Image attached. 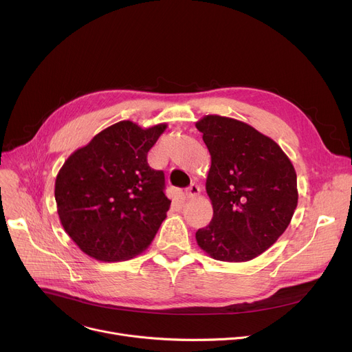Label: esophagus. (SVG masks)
Wrapping results in <instances>:
<instances>
[{
  "mask_svg": "<svg viewBox=\"0 0 352 352\" xmlns=\"http://www.w3.org/2000/svg\"><path fill=\"white\" fill-rule=\"evenodd\" d=\"M199 193H200V186H199V185H196V184H192V185H190V186H188V188H186V190H185V196H186L188 199L196 197Z\"/></svg>",
  "mask_w": 352,
  "mask_h": 352,
  "instance_id": "obj_1",
  "label": "esophagus"
}]
</instances>
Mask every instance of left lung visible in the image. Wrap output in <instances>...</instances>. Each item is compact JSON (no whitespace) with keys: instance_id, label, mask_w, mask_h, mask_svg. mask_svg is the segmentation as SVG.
Returning a JSON list of instances; mask_svg holds the SVG:
<instances>
[{"instance_id":"left-lung-1","label":"left lung","mask_w":352,"mask_h":352,"mask_svg":"<svg viewBox=\"0 0 352 352\" xmlns=\"http://www.w3.org/2000/svg\"><path fill=\"white\" fill-rule=\"evenodd\" d=\"M212 157L206 192L213 219L196 242L221 262H248L287 230L298 205L296 173L281 147L242 121L205 116L196 122Z\"/></svg>"}]
</instances>
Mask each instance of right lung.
I'll return each instance as SVG.
<instances>
[{"label":"right lung","mask_w":352,"mask_h":352,"mask_svg":"<svg viewBox=\"0 0 352 352\" xmlns=\"http://www.w3.org/2000/svg\"><path fill=\"white\" fill-rule=\"evenodd\" d=\"M166 128L120 121L75 150L61 167L54 189L60 221L90 258H135L167 217L171 200L164 195V173L147 164V152Z\"/></svg>","instance_id":"1"}]
</instances>
